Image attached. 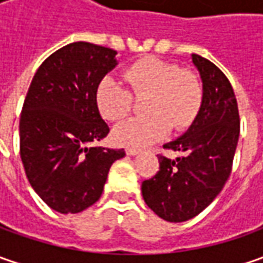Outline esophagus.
I'll return each instance as SVG.
<instances>
[{"label":"esophagus","instance_id":"1","mask_svg":"<svg viewBox=\"0 0 263 263\" xmlns=\"http://www.w3.org/2000/svg\"><path fill=\"white\" fill-rule=\"evenodd\" d=\"M126 154L127 155H130V157H135V155L139 154V151H137V149H133V147H128V149H126Z\"/></svg>","mask_w":263,"mask_h":263}]
</instances>
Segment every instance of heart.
<instances>
[{"instance_id": "obj_1", "label": "heart", "mask_w": 263, "mask_h": 263, "mask_svg": "<svg viewBox=\"0 0 263 263\" xmlns=\"http://www.w3.org/2000/svg\"><path fill=\"white\" fill-rule=\"evenodd\" d=\"M124 79L137 98L149 96L145 104L147 117H133L112 130L117 145L145 147L162 140L171 127L181 132L193 124L203 102V86L199 77L181 67L145 57L124 70ZM114 77H102L95 89V102L101 116L118 121L130 112L133 95Z\"/></svg>"}]
</instances>
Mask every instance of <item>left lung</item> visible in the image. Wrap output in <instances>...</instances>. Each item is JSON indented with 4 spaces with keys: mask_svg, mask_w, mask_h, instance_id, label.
<instances>
[{
    "mask_svg": "<svg viewBox=\"0 0 263 263\" xmlns=\"http://www.w3.org/2000/svg\"><path fill=\"white\" fill-rule=\"evenodd\" d=\"M203 83V102L193 124L158 155L159 171L142 183L146 205L158 217L183 222L196 217L218 196L230 177L240 135L237 99L227 76L214 63L192 54Z\"/></svg>",
    "mask_w": 263,
    "mask_h": 263,
    "instance_id": "1",
    "label": "left lung"
}]
</instances>
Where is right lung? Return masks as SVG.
<instances>
[{
  "label": "right lung",
  "instance_id": "add662e5",
  "mask_svg": "<svg viewBox=\"0 0 263 263\" xmlns=\"http://www.w3.org/2000/svg\"><path fill=\"white\" fill-rule=\"evenodd\" d=\"M117 51L89 42L60 48L41 64L20 116V158L39 197L60 214H77L102 195L124 149L92 146L109 133L95 89L117 66Z\"/></svg>",
  "mask_w": 263,
  "mask_h": 263
}]
</instances>
